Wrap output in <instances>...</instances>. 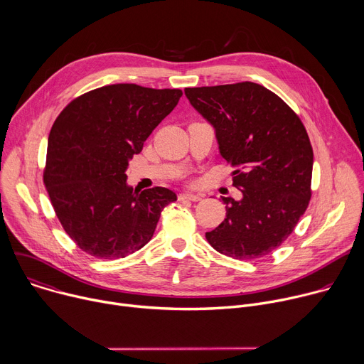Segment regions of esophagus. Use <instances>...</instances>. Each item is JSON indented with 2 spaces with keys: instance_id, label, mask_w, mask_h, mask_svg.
I'll return each instance as SVG.
<instances>
[{
  "instance_id": "esophagus-1",
  "label": "esophagus",
  "mask_w": 364,
  "mask_h": 364,
  "mask_svg": "<svg viewBox=\"0 0 364 364\" xmlns=\"http://www.w3.org/2000/svg\"><path fill=\"white\" fill-rule=\"evenodd\" d=\"M203 198L201 194H194V193H181L178 194V200H190V201H200Z\"/></svg>"
}]
</instances>
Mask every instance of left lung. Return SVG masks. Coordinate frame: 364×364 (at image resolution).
Segmentation results:
<instances>
[{
  "label": "left lung",
  "instance_id": "8db88e82",
  "mask_svg": "<svg viewBox=\"0 0 364 364\" xmlns=\"http://www.w3.org/2000/svg\"><path fill=\"white\" fill-rule=\"evenodd\" d=\"M191 105L216 129L242 200L223 197L226 219L205 239L240 261L269 255L294 232L311 198L313 146L299 117L253 82L186 87Z\"/></svg>",
  "mask_w": 364,
  "mask_h": 364
}]
</instances>
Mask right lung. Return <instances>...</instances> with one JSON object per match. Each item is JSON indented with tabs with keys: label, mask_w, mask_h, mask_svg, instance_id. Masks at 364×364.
Returning a JSON list of instances; mask_svg holds the SVG:
<instances>
[{
	"label": "right lung",
	"mask_w": 364,
	"mask_h": 364,
	"mask_svg": "<svg viewBox=\"0 0 364 364\" xmlns=\"http://www.w3.org/2000/svg\"><path fill=\"white\" fill-rule=\"evenodd\" d=\"M181 95L135 83L102 86L73 99L51 127L43 181L62 228L87 255L118 259L139 250L177 200L164 187L134 191L125 170Z\"/></svg>",
	"instance_id": "obj_1"
}]
</instances>
